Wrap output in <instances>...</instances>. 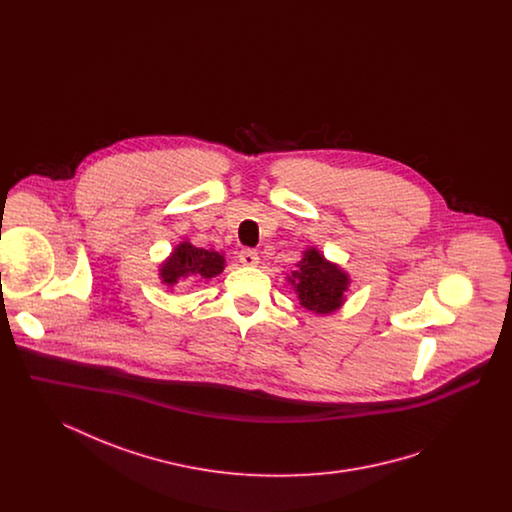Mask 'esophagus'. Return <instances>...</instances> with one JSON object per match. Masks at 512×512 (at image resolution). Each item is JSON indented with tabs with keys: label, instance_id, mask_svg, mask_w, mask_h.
<instances>
[{
	"label": "esophagus",
	"instance_id": "34e87169",
	"mask_svg": "<svg viewBox=\"0 0 512 512\" xmlns=\"http://www.w3.org/2000/svg\"><path fill=\"white\" fill-rule=\"evenodd\" d=\"M240 263L245 265V267H255L259 263V253L255 249H251V247H244L240 251Z\"/></svg>",
	"mask_w": 512,
	"mask_h": 512
}]
</instances>
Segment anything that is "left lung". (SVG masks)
<instances>
[{
	"instance_id": "1",
	"label": "left lung",
	"mask_w": 512,
	"mask_h": 512,
	"mask_svg": "<svg viewBox=\"0 0 512 512\" xmlns=\"http://www.w3.org/2000/svg\"><path fill=\"white\" fill-rule=\"evenodd\" d=\"M293 272L292 284L299 295V301L309 311L318 315L332 313L343 301L349 278L340 268L324 261L317 249L305 251V259Z\"/></svg>"
}]
</instances>
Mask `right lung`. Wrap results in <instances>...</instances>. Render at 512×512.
<instances>
[{"instance_id":"add662e5","label":"right lung","mask_w":512,"mask_h":512,"mask_svg":"<svg viewBox=\"0 0 512 512\" xmlns=\"http://www.w3.org/2000/svg\"><path fill=\"white\" fill-rule=\"evenodd\" d=\"M224 257L219 251L199 249L188 242L178 245L172 253L171 259L161 268V278L165 284H176L178 278L184 276H201L213 278L222 272Z\"/></svg>"}]
</instances>
